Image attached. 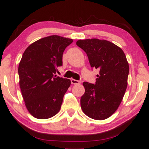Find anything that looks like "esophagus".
Wrapping results in <instances>:
<instances>
[{"instance_id": "34e87169", "label": "esophagus", "mask_w": 149, "mask_h": 149, "mask_svg": "<svg viewBox=\"0 0 149 149\" xmlns=\"http://www.w3.org/2000/svg\"><path fill=\"white\" fill-rule=\"evenodd\" d=\"M71 84H80L81 83L80 80H74V79H71Z\"/></svg>"}]
</instances>
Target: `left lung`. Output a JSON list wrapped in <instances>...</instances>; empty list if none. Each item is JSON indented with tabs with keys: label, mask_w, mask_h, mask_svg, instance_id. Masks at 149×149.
I'll return each instance as SVG.
<instances>
[{
	"label": "left lung",
	"mask_w": 149,
	"mask_h": 149,
	"mask_svg": "<svg viewBox=\"0 0 149 149\" xmlns=\"http://www.w3.org/2000/svg\"><path fill=\"white\" fill-rule=\"evenodd\" d=\"M76 45L86 53L92 68L98 69L95 84L83 82L82 110L93 119L104 120L117 110L127 86L129 64L121 48L98 39L78 40Z\"/></svg>",
	"instance_id": "1"
}]
</instances>
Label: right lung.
<instances>
[{
  "label": "right lung",
  "mask_w": 149,
  "mask_h": 149,
  "mask_svg": "<svg viewBox=\"0 0 149 149\" xmlns=\"http://www.w3.org/2000/svg\"><path fill=\"white\" fill-rule=\"evenodd\" d=\"M73 42L52 35L40 39L26 49L19 64V86L26 107L33 116L46 119L59 112L69 79L56 76L63 65V54Z\"/></svg>",
  "instance_id": "add662e5"
}]
</instances>
